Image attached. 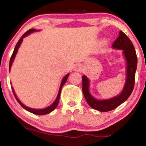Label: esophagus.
Returning a JSON list of instances; mask_svg holds the SVG:
<instances>
[{"instance_id":"esophagus-1","label":"esophagus","mask_w":146,"mask_h":146,"mask_svg":"<svg viewBox=\"0 0 146 146\" xmlns=\"http://www.w3.org/2000/svg\"><path fill=\"white\" fill-rule=\"evenodd\" d=\"M75 70L76 71H81L82 70V66H80V65H77V66H75Z\"/></svg>"}]
</instances>
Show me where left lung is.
<instances>
[{
	"label": "left lung",
	"instance_id": "obj_1",
	"mask_svg": "<svg viewBox=\"0 0 146 146\" xmlns=\"http://www.w3.org/2000/svg\"><path fill=\"white\" fill-rule=\"evenodd\" d=\"M113 47L123 50L127 62V78L123 91L119 96L108 100H97L88 91L89 81L85 75L82 76V91L87 103L93 109L101 112H108L117 108L131 95L135 82V72L137 66V57L131 40L123 31H119L118 38L113 43Z\"/></svg>",
	"mask_w": 146,
	"mask_h": 146
}]
</instances>
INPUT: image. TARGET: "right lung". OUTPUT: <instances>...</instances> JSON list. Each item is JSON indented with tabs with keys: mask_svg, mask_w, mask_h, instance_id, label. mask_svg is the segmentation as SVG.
I'll list each match as a JSON object with an SVG mask.
<instances>
[{
	"mask_svg": "<svg viewBox=\"0 0 146 146\" xmlns=\"http://www.w3.org/2000/svg\"><path fill=\"white\" fill-rule=\"evenodd\" d=\"M36 31V30L33 29H31L28 30V31H26V32H25V33H24V34H23V36H22L21 38H20V40H18V42H17V44H16V46H15L14 51V52H13L12 55H11V58H10V61H9V71H10V69H11V64H12L13 61H14V58H15V56H16V53H17L18 48H19L20 45H21V44L22 43V42H23V38H25V36H28V35L30 34V33H31V32H33V31ZM68 75H69V74H67V75H66V76L64 77V78H63L62 81V82H61V85H60V90H59V92H58V97H57V98H56V101H55L54 102H53V104H51V106H50L47 107V108H44V109L37 110V109H33V108H29V107H27L26 106H25L24 104H23V103H22V102H21V101H20L19 100H18L17 97H16V94H15V93H14V89H13L12 87H11V89H12L13 93H14V95L15 98H16V100H17L18 103L20 104V105H21V106L23 107V108H25V109L27 110V111L31 112V113H33V114H35V115H46V114H48V113H51V112L53 111V110H54L55 108H56L57 106H58V102H59V100H60V93H61V90H62V88L63 85L64 84L65 82H66V80H67V78H68Z\"/></svg>",
	"mask_w": 146,
	"mask_h": 146,
	"instance_id": "right-lung-1",
	"label": "right lung"
}]
</instances>
